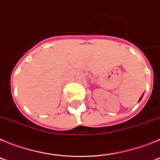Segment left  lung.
Wrapping results in <instances>:
<instances>
[{
  "label": "left lung",
  "mask_w": 160,
  "mask_h": 160,
  "mask_svg": "<svg viewBox=\"0 0 160 160\" xmlns=\"http://www.w3.org/2000/svg\"><path fill=\"white\" fill-rule=\"evenodd\" d=\"M142 97H141V98H139V100H141V98H142Z\"/></svg>",
  "instance_id": "obj_1"
}]
</instances>
